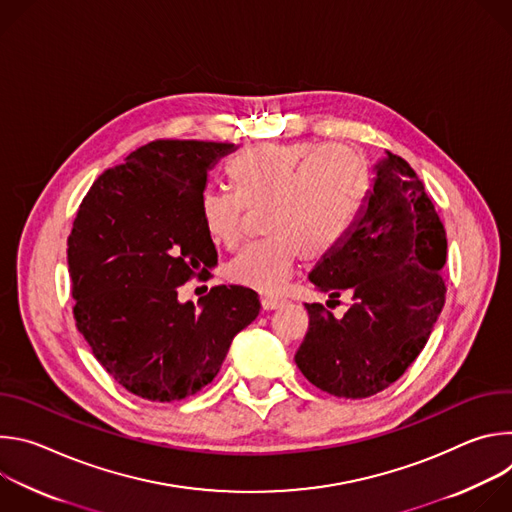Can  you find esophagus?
Returning <instances> with one entry per match:
<instances>
[{
	"label": "esophagus",
	"instance_id": "34e87169",
	"mask_svg": "<svg viewBox=\"0 0 512 512\" xmlns=\"http://www.w3.org/2000/svg\"><path fill=\"white\" fill-rule=\"evenodd\" d=\"M283 304H285V300L279 298V296H263V298H261L263 310H275V308H279V306H283Z\"/></svg>",
	"mask_w": 512,
	"mask_h": 512
}]
</instances>
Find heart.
I'll use <instances>...</instances> for the list:
<instances>
[{
  "mask_svg": "<svg viewBox=\"0 0 512 512\" xmlns=\"http://www.w3.org/2000/svg\"><path fill=\"white\" fill-rule=\"evenodd\" d=\"M233 188L204 190L198 212L206 235L235 247L245 208H263L265 239L245 245L229 263L235 283L277 291L296 261L320 259L340 245L369 192V168L342 143H257L227 164Z\"/></svg>",
  "mask_w": 512,
  "mask_h": 512,
  "instance_id": "b5f03b06",
  "label": "heart"
}]
</instances>
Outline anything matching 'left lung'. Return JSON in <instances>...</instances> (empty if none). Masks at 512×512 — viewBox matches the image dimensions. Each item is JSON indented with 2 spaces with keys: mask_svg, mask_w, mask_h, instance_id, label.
<instances>
[{
  "mask_svg": "<svg viewBox=\"0 0 512 512\" xmlns=\"http://www.w3.org/2000/svg\"><path fill=\"white\" fill-rule=\"evenodd\" d=\"M373 188L348 235L308 279L328 302L342 291L350 308L336 318L306 304L308 334L296 364L318 389L346 399L377 395L423 350L446 304L440 275L448 241L413 168L387 152L375 164Z\"/></svg>",
  "mask_w": 512,
  "mask_h": 512,
  "instance_id": "left-lung-1",
  "label": "left lung"
}]
</instances>
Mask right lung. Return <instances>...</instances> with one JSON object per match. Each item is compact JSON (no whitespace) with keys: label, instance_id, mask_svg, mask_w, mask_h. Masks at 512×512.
<instances>
[{"label":"right lung","instance_id":"add662e5","mask_svg":"<svg viewBox=\"0 0 512 512\" xmlns=\"http://www.w3.org/2000/svg\"><path fill=\"white\" fill-rule=\"evenodd\" d=\"M235 143L160 139L103 172L68 237L75 320L103 369L129 393L170 403L198 393L233 338L259 316L243 285L192 302L178 287L216 265L198 202Z\"/></svg>","mask_w":512,"mask_h":512}]
</instances>
